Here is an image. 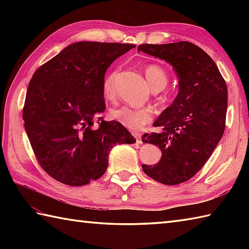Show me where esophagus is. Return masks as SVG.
<instances>
[{"instance_id":"1","label":"esophagus","mask_w":249,"mask_h":249,"mask_svg":"<svg viewBox=\"0 0 249 249\" xmlns=\"http://www.w3.org/2000/svg\"><path fill=\"white\" fill-rule=\"evenodd\" d=\"M135 138H136V141H137V143H142V139H141V135H139V134H135Z\"/></svg>"}]
</instances>
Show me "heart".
<instances>
[{"mask_svg":"<svg viewBox=\"0 0 249 249\" xmlns=\"http://www.w3.org/2000/svg\"><path fill=\"white\" fill-rule=\"evenodd\" d=\"M144 73L147 79V82L150 83V86L153 89H161L167 86V73L163 71L160 66L147 65L144 70ZM115 78L116 71H113L109 72L104 80V95L105 97L109 100H112L116 94ZM111 115H112V118L115 121H118L119 123L123 125L124 127L133 131L140 130L144 125L150 123L153 120V113L151 110L145 108L129 107V106H123V107L114 109Z\"/></svg>","mask_w":249,"mask_h":249,"instance_id":"obj_1","label":"heart"}]
</instances>
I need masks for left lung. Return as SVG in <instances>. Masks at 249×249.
I'll use <instances>...</instances> for the list:
<instances>
[{
	"label": "left lung",
	"mask_w": 249,
	"mask_h": 249,
	"mask_svg": "<svg viewBox=\"0 0 249 249\" xmlns=\"http://www.w3.org/2000/svg\"><path fill=\"white\" fill-rule=\"evenodd\" d=\"M138 51L165 60L178 78L176 99L154 123L161 131L142 136V142L158 145L161 158L142 170L165 185L184 183L204 166L224 135L226 81L212 57L188 41L142 44Z\"/></svg>",
	"instance_id": "left-lung-1"
}]
</instances>
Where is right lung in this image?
I'll return each instance as SVG.
<instances>
[{
    "mask_svg": "<svg viewBox=\"0 0 249 249\" xmlns=\"http://www.w3.org/2000/svg\"><path fill=\"white\" fill-rule=\"evenodd\" d=\"M131 44L78 41L37 70L26 91L24 128L41 168L56 181L82 186L108 168L109 152L136 139L116 121L99 118L106 109L108 67ZM95 117L102 121L93 125Z\"/></svg>",
    "mask_w": 249,
    "mask_h": 249,
    "instance_id": "right-lung-1",
    "label": "right lung"
}]
</instances>
